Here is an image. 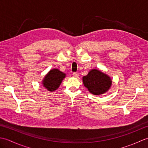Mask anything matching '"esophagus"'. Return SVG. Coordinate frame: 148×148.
I'll return each mask as SVG.
<instances>
[{"instance_id": "1", "label": "esophagus", "mask_w": 148, "mask_h": 148, "mask_svg": "<svg viewBox=\"0 0 148 148\" xmlns=\"http://www.w3.org/2000/svg\"><path fill=\"white\" fill-rule=\"evenodd\" d=\"M73 76H74V77H77L79 76V73H78L77 72H73Z\"/></svg>"}]
</instances>
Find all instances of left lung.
<instances>
[{
    "mask_svg": "<svg viewBox=\"0 0 148 148\" xmlns=\"http://www.w3.org/2000/svg\"><path fill=\"white\" fill-rule=\"evenodd\" d=\"M84 86L93 95H101L106 93L111 85L110 77L97 69H92L83 77Z\"/></svg>",
    "mask_w": 148,
    "mask_h": 148,
    "instance_id": "left-lung-1",
    "label": "left lung"
}]
</instances>
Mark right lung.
<instances>
[{
    "label": "right lung",
    "instance_id": "add662e5",
    "mask_svg": "<svg viewBox=\"0 0 148 148\" xmlns=\"http://www.w3.org/2000/svg\"><path fill=\"white\" fill-rule=\"evenodd\" d=\"M65 77V74L60 71L58 69H52L44 79L43 86L48 91L53 92L58 88Z\"/></svg>",
    "mask_w": 148,
    "mask_h": 148
}]
</instances>
